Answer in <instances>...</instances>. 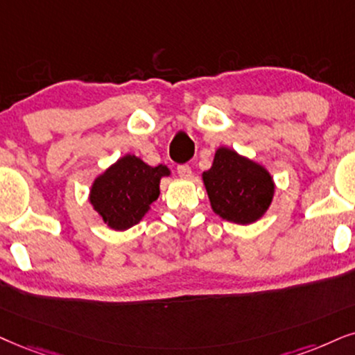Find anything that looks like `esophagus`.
Here are the masks:
<instances>
[{"label": "esophagus", "instance_id": "1", "mask_svg": "<svg viewBox=\"0 0 355 355\" xmlns=\"http://www.w3.org/2000/svg\"><path fill=\"white\" fill-rule=\"evenodd\" d=\"M177 172L182 178H191V168L188 165H178Z\"/></svg>", "mask_w": 355, "mask_h": 355}]
</instances>
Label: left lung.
I'll use <instances>...</instances> for the list:
<instances>
[{
	"label": "left lung",
	"instance_id": "1",
	"mask_svg": "<svg viewBox=\"0 0 355 355\" xmlns=\"http://www.w3.org/2000/svg\"><path fill=\"white\" fill-rule=\"evenodd\" d=\"M211 209L226 221L252 224L263 218L275 195V182L262 164L221 146L213 165L201 173Z\"/></svg>",
	"mask_w": 355,
	"mask_h": 355
}]
</instances>
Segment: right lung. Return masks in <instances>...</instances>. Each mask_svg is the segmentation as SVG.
I'll list each match as a JSON object with an SVG mask.
<instances>
[{
    "label": "right lung",
    "instance_id": "1",
    "mask_svg": "<svg viewBox=\"0 0 355 355\" xmlns=\"http://www.w3.org/2000/svg\"><path fill=\"white\" fill-rule=\"evenodd\" d=\"M167 165L150 167L141 157L125 154L101 172L89 187L88 201L110 230L125 231L149 213L160 195Z\"/></svg>",
    "mask_w": 355,
    "mask_h": 355
}]
</instances>
